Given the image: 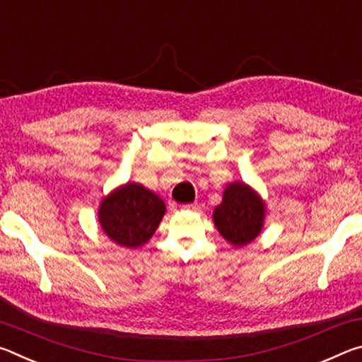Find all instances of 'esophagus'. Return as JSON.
<instances>
[{
    "label": "esophagus",
    "instance_id": "34e87169",
    "mask_svg": "<svg viewBox=\"0 0 362 362\" xmlns=\"http://www.w3.org/2000/svg\"><path fill=\"white\" fill-rule=\"evenodd\" d=\"M183 211H199V203H189V204H183L180 206Z\"/></svg>",
    "mask_w": 362,
    "mask_h": 362
}]
</instances>
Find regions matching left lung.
<instances>
[{"instance_id": "8db88e82", "label": "left lung", "mask_w": 362, "mask_h": 362, "mask_svg": "<svg viewBox=\"0 0 362 362\" xmlns=\"http://www.w3.org/2000/svg\"><path fill=\"white\" fill-rule=\"evenodd\" d=\"M265 207L252 189L244 183H231L223 193L222 204L214 211V223L233 246L254 241L263 226Z\"/></svg>"}]
</instances>
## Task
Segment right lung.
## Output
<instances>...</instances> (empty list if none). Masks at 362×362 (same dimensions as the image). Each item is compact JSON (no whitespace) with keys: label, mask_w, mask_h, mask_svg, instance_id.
Here are the masks:
<instances>
[{"label":"right lung","mask_w":362,"mask_h":362,"mask_svg":"<svg viewBox=\"0 0 362 362\" xmlns=\"http://www.w3.org/2000/svg\"><path fill=\"white\" fill-rule=\"evenodd\" d=\"M164 212L161 198L139 183H127L102 201L99 220L110 240L139 247L153 236Z\"/></svg>","instance_id":"right-lung-1"}]
</instances>
